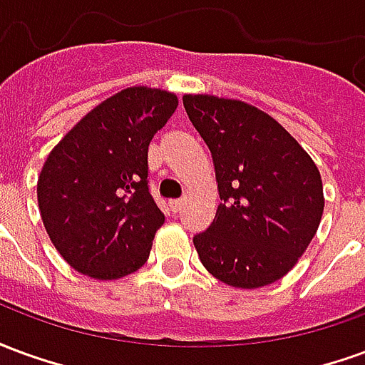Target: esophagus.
<instances>
[{"mask_svg": "<svg viewBox=\"0 0 365 365\" xmlns=\"http://www.w3.org/2000/svg\"><path fill=\"white\" fill-rule=\"evenodd\" d=\"M170 207H172L174 213H180L183 207V199H172V201H170Z\"/></svg>", "mask_w": 365, "mask_h": 365, "instance_id": "obj_1", "label": "esophagus"}]
</instances>
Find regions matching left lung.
<instances>
[{"mask_svg": "<svg viewBox=\"0 0 365 365\" xmlns=\"http://www.w3.org/2000/svg\"><path fill=\"white\" fill-rule=\"evenodd\" d=\"M183 107L213 156L215 221L193 237L199 260L232 287L282 279L321 222V174L285 128L245 101L183 96Z\"/></svg>", "mask_w": 365, "mask_h": 365, "instance_id": "obj_1", "label": "left lung"}]
</instances>
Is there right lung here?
<instances>
[{
    "instance_id": "1",
    "label": "right lung",
    "mask_w": 365,
    "mask_h": 365,
    "mask_svg": "<svg viewBox=\"0 0 365 365\" xmlns=\"http://www.w3.org/2000/svg\"><path fill=\"white\" fill-rule=\"evenodd\" d=\"M178 107L162 90L128 88L60 140L38 178V209L60 256L80 274L117 279L148 260L164 225L148 187V146Z\"/></svg>"
}]
</instances>
